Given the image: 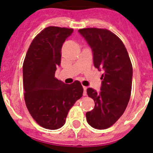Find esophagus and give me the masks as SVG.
Returning a JSON list of instances; mask_svg holds the SVG:
<instances>
[{
	"label": "esophagus",
	"mask_w": 153,
	"mask_h": 153,
	"mask_svg": "<svg viewBox=\"0 0 153 153\" xmlns=\"http://www.w3.org/2000/svg\"><path fill=\"white\" fill-rule=\"evenodd\" d=\"M83 90H84V91H83V95H84V96H86V94H87V91H86V90H87V87L83 86Z\"/></svg>",
	"instance_id": "1"
}]
</instances>
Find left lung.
<instances>
[{"mask_svg":"<svg viewBox=\"0 0 153 153\" xmlns=\"http://www.w3.org/2000/svg\"><path fill=\"white\" fill-rule=\"evenodd\" d=\"M79 33L91 48L94 67L103 71L100 91L87 89L95 105L86 113V120L93 128L105 129L112 126L126 110L131 95L132 65L122 41L111 31L85 28Z\"/></svg>","mask_w":153,"mask_h":153,"instance_id":"8db88e82","label":"left lung"}]
</instances>
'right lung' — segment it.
Instances as JSON below:
<instances>
[{
  "mask_svg": "<svg viewBox=\"0 0 153 153\" xmlns=\"http://www.w3.org/2000/svg\"><path fill=\"white\" fill-rule=\"evenodd\" d=\"M73 31L65 27L45 28L33 40L24 61L26 105L36 123L48 129L64 126L69 110L82 96L79 82L65 84L55 77L62 47Z\"/></svg>",
  "mask_w": 153,
  "mask_h": 153,
  "instance_id": "1",
  "label": "right lung"
}]
</instances>
